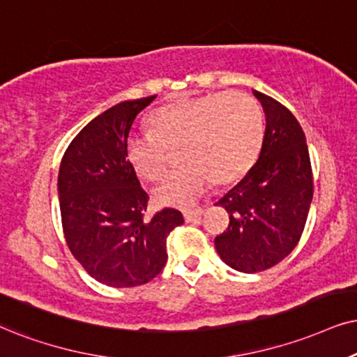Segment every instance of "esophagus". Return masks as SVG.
<instances>
[{
    "label": "esophagus",
    "instance_id": "1",
    "mask_svg": "<svg viewBox=\"0 0 357 357\" xmlns=\"http://www.w3.org/2000/svg\"><path fill=\"white\" fill-rule=\"evenodd\" d=\"M204 212V209H201V207H197V209H189V211H184V220L186 222H191V220H196L199 215Z\"/></svg>",
    "mask_w": 357,
    "mask_h": 357
}]
</instances>
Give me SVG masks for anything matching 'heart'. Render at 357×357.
<instances>
[{
	"instance_id": "obj_1",
	"label": "heart",
	"mask_w": 357,
	"mask_h": 357,
	"mask_svg": "<svg viewBox=\"0 0 357 357\" xmlns=\"http://www.w3.org/2000/svg\"><path fill=\"white\" fill-rule=\"evenodd\" d=\"M151 130L128 135L125 155L146 181H158L178 146L181 166L153 191L161 206H191L209 184L237 181L260 155L265 119L249 93L214 92L165 105L150 115Z\"/></svg>"
}]
</instances>
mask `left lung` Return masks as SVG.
Listing matches in <instances>:
<instances>
[{"mask_svg":"<svg viewBox=\"0 0 357 357\" xmlns=\"http://www.w3.org/2000/svg\"><path fill=\"white\" fill-rule=\"evenodd\" d=\"M267 116L259 160L215 206L229 227L215 237L225 264L243 273L264 272L291 254L303 234L313 173L306 138L285 105L254 90Z\"/></svg>","mask_w":357,"mask_h":357,"instance_id":"1","label":"left lung"}]
</instances>
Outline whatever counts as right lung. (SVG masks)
<instances>
[{"mask_svg":"<svg viewBox=\"0 0 357 357\" xmlns=\"http://www.w3.org/2000/svg\"><path fill=\"white\" fill-rule=\"evenodd\" d=\"M156 96L116 103L84 126L62 156L57 191L66 242L90 277L108 287L145 285L165 268L176 209L145 219L148 196L125 155L133 120Z\"/></svg>","mask_w":357,"mask_h":357,"instance_id":"add662e5","label":"right lung"}]
</instances>
